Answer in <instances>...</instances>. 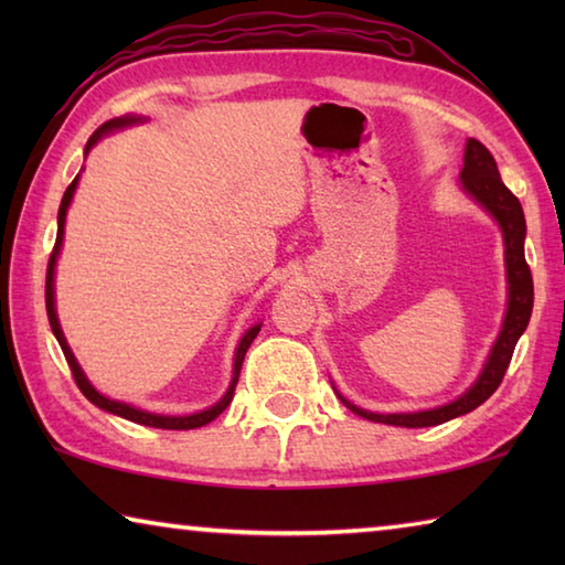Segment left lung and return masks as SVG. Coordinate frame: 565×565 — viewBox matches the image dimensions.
I'll use <instances>...</instances> for the list:
<instances>
[{
  "label": "left lung",
  "instance_id": "8db88e82",
  "mask_svg": "<svg viewBox=\"0 0 565 565\" xmlns=\"http://www.w3.org/2000/svg\"><path fill=\"white\" fill-rule=\"evenodd\" d=\"M461 184L473 202L481 204L495 222H499L503 232V246H505V281H509V306H505V319L499 339H495L493 349L489 353V361L476 379V384L458 396L456 401L446 406H436L428 411H414V414H374V411L359 408L351 401L341 398V404L353 414L376 424L388 426H404V428H424V426H438L446 424L456 416H463L473 411L489 398L495 388L501 386L509 369L515 343H519L521 333L529 327L531 311H533V276L529 264H525L523 242H525V216L521 202L515 199L509 186L501 181L499 167L491 151L486 149L478 139L466 141L463 154V169H461Z\"/></svg>",
  "mask_w": 565,
  "mask_h": 565
}]
</instances>
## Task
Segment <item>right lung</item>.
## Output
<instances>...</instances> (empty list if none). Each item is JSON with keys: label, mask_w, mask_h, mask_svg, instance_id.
<instances>
[{"label": "right lung", "mask_w": 565, "mask_h": 565, "mask_svg": "<svg viewBox=\"0 0 565 565\" xmlns=\"http://www.w3.org/2000/svg\"><path fill=\"white\" fill-rule=\"evenodd\" d=\"M137 121H145V119H141V117H131V114H127V117H117V119H111V121H104L102 127L89 137L87 151H89L94 145H97V141L104 137V134H109V131H114V129H121V127H131V124H137ZM76 184H79V174L74 177V181H72L70 186H66L64 196H62L60 216H56V242H54V248H52L50 264H46V286H44L46 317H50V327H52V331H54L56 341H60V347H62V351H64L66 363H70L76 386H79L82 394L87 396L94 406H99L102 411H109V414H114V416H121V418L134 420V424H141V426L167 428V431H189V428H199V426L212 424V420H214L218 414H222V411H224L228 404H232L236 381H238V374H242L244 356H246L248 347H252V341L256 339V333L262 331V323H254V327L244 333L242 341H238L236 353H234V376H232V384H228V391L222 396V401H216V404H214L212 408L199 411V414H189V416H164V414H151V411L134 408L131 404H124V401H114V398H107L104 394H99V391L89 384V379L84 376V371H82L79 363H76L74 353H72V349H70V343H66V339H64V331H62V327H60V319H56V309H54V266H56V256H60L62 238H64L66 209H70V204H72V196H74Z\"/></svg>", "instance_id": "add662e5"}]
</instances>
